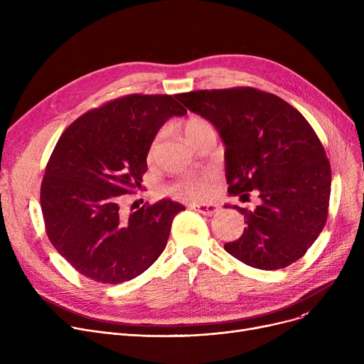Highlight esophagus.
<instances>
[{"mask_svg":"<svg viewBox=\"0 0 364 364\" xmlns=\"http://www.w3.org/2000/svg\"><path fill=\"white\" fill-rule=\"evenodd\" d=\"M193 209L206 217H211L218 213V206L213 205V203H196V205H193Z\"/></svg>","mask_w":364,"mask_h":364,"instance_id":"obj_1","label":"esophagus"}]
</instances>
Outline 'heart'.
Returning <instances> with one entry per match:
<instances>
[{"label": "heart", "instance_id": "heart-1", "mask_svg": "<svg viewBox=\"0 0 364 364\" xmlns=\"http://www.w3.org/2000/svg\"><path fill=\"white\" fill-rule=\"evenodd\" d=\"M213 128L211 124H209L205 118L200 117H192L188 118L184 125H183V132L190 143L196 136H199L200 132ZM158 147V139L151 143L149 149V159L155 158ZM217 183V177L213 172H203V174L193 176V177H186L181 178L176 183H172L166 187V193L171 195L172 198H178V199H206L211 196L214 184Z\"/></svg>", "mask_w": 364, "mask_h": 364}]
</instances>
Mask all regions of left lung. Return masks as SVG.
Here are the masks:
<instances>
[{"label":"left lung","mask_w":364,"mask_h":364,"mask_svg":"<svg viewBox=\"0 0 364 364\" xmlns=\"http://www.w3.org/2000/svg\"><path fill=\"white\" fill-rule=\"evenodd\" d=\"M211 121L225 144L228 193L243 202L257 190L255 211L242 236L224 250L254 269L277 270L298 261L321 233L329 213L331 164L316 131L288 102L252 87L177 94Z\"/></svg>","instance_id":"left-lung-1"}]
</instances>
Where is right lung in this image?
I'll return each mask as SVG.
<instances>
[{
	"instance_id": "add662e5",
	"label": "right lung",
	"mask_w": 364,
	"mask_h": 364,
	"mask_svg": "<svg viewBox=\"0 0 364 364\" xmlns=\"http://www.w3.org/2000/svg\"><path fill=\"white\" fill-rule=\"evenodd\" d=\"M187 110L168 94H128L73 121L41 183L46 232L73 269L99 283L140 276L164 252L184 206L162 199L125 214L124 195L141 187L158 129Z\"/></svg>"
}]
</instances>
